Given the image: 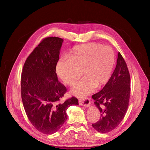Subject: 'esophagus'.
Returning <instances> with one entry per match:
<instances>
[{
    "label": "esophagus",
    "instance_id": "1",
    "mask_svg": "<svg viewBox=\"0 0 150 150\" xmlns=\"http://www.w3.org/2000/svg\"><path fill=\"white\" fill-rule=\"evenodd\" d=\"M91 99H90L88 98H85L84 99H80L79 101V104L81 105V106H84L86 107H88L90 105H91Z\"/></svg>",
    "mask_w": 150,
    "mask_h": 150
}]
</instances>
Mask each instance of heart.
I'll list each match as a JSON object with an SVG mask.
<instances>
[{
    "label": "heart",
    "mask_w": 150,
    "mask_h": 150,
    "mask_svg": "<svg viewBox=\"0 0 150 150\" xmlns=\"http://www.w3.org/2000/svg\"><path fill=\"white\" fill-rule=\"evenodd\" d=\"M115 55L108 46L91 43L74 47L69 59L58 62L56 71L62 81L74 84L83 74L85 76L72 88V92L78 97H84L93 92L95 87H101L110 78L115 64Z\"/></svg>",
    "instance_id": "1"
}]
</instances>
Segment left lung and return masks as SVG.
<instances>
[{
    "mask_svg": "<svg viewBox=\"0 0 150 150\" xmlns=\"http://www.w3.org/2000/svg\"><path fill=\"white\" fill-rule=\"evenodd\" d=\"M130 76L122 56L118 53L116 68L101 91L92 95L94 104L101 113L99 120L92 127L106 133L116 128L127 112L130 95Z\"/></svg>",
    "mask_w": 150,
    "mask_h": 150,
    "instance_id": "1",
    "label": "left lung"
}]
</instances>
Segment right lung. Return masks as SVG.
I'll return each instance as SVG.
<instances>
[{
	"label": "right lung",
	"mask_w": 150,
	"mask_h": 150,
	"mask_svg": "<svg viewBox=\"0 0 150 150\" xmlns=\"http://www.w3.org/2000/svg\"><path fill=\"white\" fill-rule=\"evenodd\" d=\"M63 42L55 37L43 40L27 58L22 71L21 93L26 115L37 130L46 134L57 132L67 120L68 107L78 105L75 97L59 103L67 91L56 74Z\"/></svg>",
	"instance_id": "1"
}]
</instances>
